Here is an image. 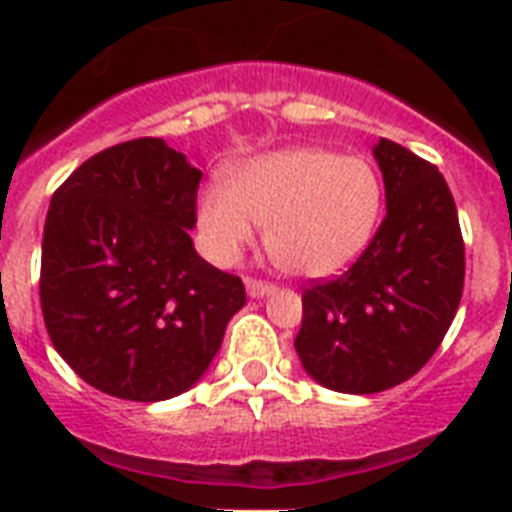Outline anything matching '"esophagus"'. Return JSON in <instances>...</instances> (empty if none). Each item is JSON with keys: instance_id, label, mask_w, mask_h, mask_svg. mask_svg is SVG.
Segmentation results:
<instances>
[{"instance_id": "obj_1", "label": "esophagus", "mask_w": 512, "mask_h": 512, "mask_svg": "<svg viewBox=\"0 0 512 512\" xmlns=\"http://www.w3.org/2000/svg\"><path fill=\"white\" fill-rule=\"evenodd\" d=\"M244 287H247L249 297H268L276 292V287H273V284H268V281H260V279H252V276H247V279H244Z\"/></svg>"}]
</instances>
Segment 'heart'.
<instances>
[{"instance_id":"obj_1","label":"heart","mask_w":512,"mask_h":512,"mask_svg":"<svg viewBox=\"0 0 512 512\" xmlns=\"http://www.w3.org/2000/svg\"><path fill=\"white\" fill-rule=\"evenodd\" d=\"M382 215L380 172L366 156L292 146L241 164L228 188L199 196V228L217 263H236L265 225V249L284 271L327 279L356 263Z\"/></svg>"}]
</instances>
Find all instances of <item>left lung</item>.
Masks as SVG:
<instances>
[{
	"instance_id": "8db88e82",
	"label": "left lung",
	"mask_w": 512,
	"mask_h": 512,
	"mask_svg": "<svg viewBox=\"0 0 512 512\" xmlns=\"http://www.w3.org/2000/svg\"><path fill=\"white\" fill-rule=\"evenodd\" d=\"M385 220L348 271L303 292L295 350L337 393H380L420 372L460 308L465 244L436 164L380 138Z\"/></svg>"
}]
</instances>
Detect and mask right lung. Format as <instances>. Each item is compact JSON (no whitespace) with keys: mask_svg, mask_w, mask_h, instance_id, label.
<instances>
[{"mask_svg":"<svg viewBox=\"0 0 512 512\" xmlns=\"http://www.w3.org/2000/svg\"><path fill=\"white\" fill-rule=\"evenodd\" d=\"M199 183L162 138H138L90 156L52 193L44 327L63 361L108 396H180L247 303L239 276L193 249Z\"/></svg>","mask_w":512,"mask_h":512,"instance_id":"1","label":"right lung"}]
</instances>
